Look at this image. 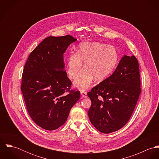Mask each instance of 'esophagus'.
<instances>
[{
	"instance_id": "esophagus-1",
	"label": "esophagus",
	"mask_w": 159,
	"mask_h": 159,
	"mask_svg": "<svg viewBox=\"0 0 159 159\" xmlns=\"http://www.w3.org/2000/svg\"><path fill=\"white\" fill-rule=\"evenodd\" d=\"M81 95L83 98H86L87 97V93L86 92H81Z\"/></svg>"
}]
</instances>
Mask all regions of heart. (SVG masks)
<instances>
[{
  "label": "heart",
  "mask_w": 159,
  "mask_h": 159,
  "mask_svg": "<svg viewBox=\"0 0 159 159\" xmlns=\"http://www.w3.org/2000/svg\"><path fill=\"white\" fill-rule=\"evenodd\" d=\"M117 61L118 54L113 46L83 43L77 52L69 56L67 73L70 78H75L84 62V68L77 76L73 85L80 91H86L91 86L93 77L98 80L108 77L116 67Z\"/></svg>",
  "instance_id": "b5f03b06"
}]
</instances>
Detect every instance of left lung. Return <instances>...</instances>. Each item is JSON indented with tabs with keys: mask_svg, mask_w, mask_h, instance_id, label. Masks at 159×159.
Here are the masks:
<instances>
[{
	"mask_svg": "<svg viewBox=\"0 0 159 159\" xmlns=\"http://www.w3.org/2000/svg\"><path fill=\"white\" fill-rule=\"evenodd\" d=\"M138 60L124 55L113 73L88 93L92 105L91 124L100 132L110 134L130 119L141 93Z\"/></svg>",
	"mask_w": 159,
	"mask_h": 159,
	"instance_id": "8db88e82",
	"label": "left lung"
}]
</instances>
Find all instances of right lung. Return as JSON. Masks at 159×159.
Returning a JSON list of instances; mask_svg holds the SVG:
<instances>
[{
    "mask_svg": "<svg viewBox=\"0 0 159 159\" xmlns=\"http://www.w3.org/2000/svg\"><path fill=\"white\" fill-rule=\"evenodd\" d=\"M76 40L70 35L48 37L32 51L24 66L21 89L27 111L47 130L62 126L80 97V91H70L71 82L64 62L68 46Z\"/></svg>",
    "mask_w": 159,
    "mask_h": 159,
    "instance_id": "add662e5",
    "label": "right lung"
}]
</instances>
